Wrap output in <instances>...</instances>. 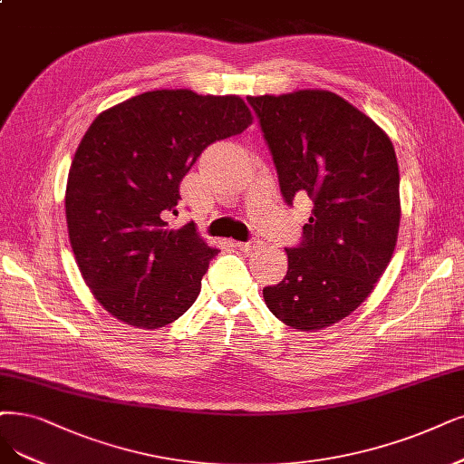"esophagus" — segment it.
I'll list each match as a JSON object with an SVG mask.
<instances>
[{
    "label": "esophagus",
    "instance_id": "1",
    "mask_svg": "<svg viewBox=\"0 0 464 464\" xmlns=\"http://www.w3.org/2000/svg\"><path fill=\"white\" fill-rule=\"evenodd\" d=\"M235 246L238 248V250H243V252H254V250H258L260 248V243L258 241H250V243H235Z\"/></svg>",
    "mask_w": 464,
    "mask_h": 464
}]
</instances>
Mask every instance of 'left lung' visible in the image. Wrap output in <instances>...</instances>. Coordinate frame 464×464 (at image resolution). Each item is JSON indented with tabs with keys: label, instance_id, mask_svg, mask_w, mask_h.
<instances>
[{
	"label": "left lung",
	"instance_id": "obj_1",
	"mask_svg": "<svg viewBox=\"0 0 464 464\" xmlns=\"http://www.w3.org/2000/svg\"><path fill=\"white\" fill-rule=\"evenodd\" d=\"M288 204L310 197L312 218L288 269L264 288L269 312L315 333L348 317L374 290L398 243L396 150L386 131L327 90L248 97Z\"/></svg>",
	"mask_w": 464,
	"mask_h": 464
}]
</instances>
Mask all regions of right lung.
Wrapping results in <instances>:
<instances>
[{"label": "right lung", "mask_w": 464, "mask_h": 464, "mask_svg": "<svg viewBox=\"0 0 464 464\" xmlns=\"http://www.w3.org/2000/svg\"><path fill=\"white\" fill-rule=\"evenodd\" d=\"M238 95L154 90L102 111L68 171L64 210L78 269L95 300L135 329L179 319L219 252L195 223L174 229L179 183L214 141L243 133Z\"/></svg>", "instance_id": "1"}]
</instances>
